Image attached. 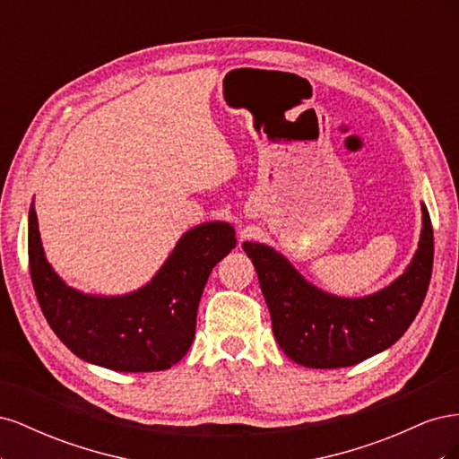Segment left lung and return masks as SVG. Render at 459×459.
Returning a JSON list of instances; mask_svg holds the SVG:
<instances>
[{
  "label": "left lung",
  "mask_w": 459,
  "mask_h": 459,
  "mask_svg": "<svg viewBox=\"0 0 459 459\" xmlns=\"http://www.w3.org/2000/svg\"><path fill=\"white\" fill-rule=\"evenodd\" d=\"M420 248L408 270L383 290L341 299L310 285L273 248L243 243L258 273L272 329L281 351L316 369L349 368L393 346L418 316L433 272V226L427 206Z\"/></svg>",
  "instance_id": "left-lung-1"
}]
</instances>
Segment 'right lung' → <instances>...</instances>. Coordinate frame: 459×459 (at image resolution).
Instances as JSON below:
<instances>
[{
  "mask_svg": "<svg viewBox=\"0 0 459 459\" xmlns=\"http://www.w3.org/2000/svg\"><path fill=\"white\" fill-rule=\"evenodd\" d=\"M235 243L226 221H206L178 241L145 287L124 297H91L53 272L34 204L29 212L30 277L49 327L78 358L115 371H160L186 356L208 275Z\"/></svg>",
  "mask_w": 459,
  "mask_h": 459,
  "instance_id": "right-lung-1",
  "label": "right lung"
}]
</instances>
